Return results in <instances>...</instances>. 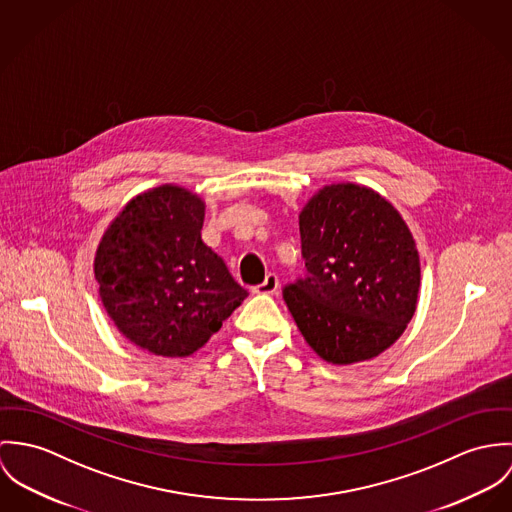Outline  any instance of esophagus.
Wrapping results in <instances>:
<instances>
[{"instance_id": "1", "label": "esophagus", "mask_w": 512, "mask_h": 512, "mask_svg": "<svg viewBox=\"0 0 512 512\" xmlns=\"http://www.w3.org/2000/svg\"><path fill=\"white\" fill-rule=\"evenodd\" d=\"M277 290H279V277L273 273H269L263 283L253 286L255 294H277Z\"/></svg>"}]
</instances>
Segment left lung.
<instances>
[{"instance_id": "left-lung-1", "label": "left lung", "mask_w": 512, "mask_h": 512, "mask_svg": "<svg viewBox=\"0 0 512 512\" xmlns=\"http://www.w3.org/2000/svg\"><path fill=\"white\" fill-rule=\"evenodd\" d=\"M306 275L283 288L308 345L349 365L391 347L420 288L416 243L395 206L359 184L324 186L300 212Z\"/></svg>"}]
</instances>
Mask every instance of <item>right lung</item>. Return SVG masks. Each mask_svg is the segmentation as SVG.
Wrapping results in <instances>:
<instances>
[{
	"label": "right lung",
	"mask_w": 512,
	"mask_h": 512,
	"mask_svg": "<svg viewBox=\"0 0 512 512\" xmlns=\"http://www.w3.org/2000/svg\"><path fill=\"white\" fill-rule=\"evenodd\" d=\"M202 224L204 202L165 184L135 196L98 245L104 308L127 340L155 355H192L247 296L202 241Z\"/></svg>",
	"instance_id": "1"
}]
</instances>
